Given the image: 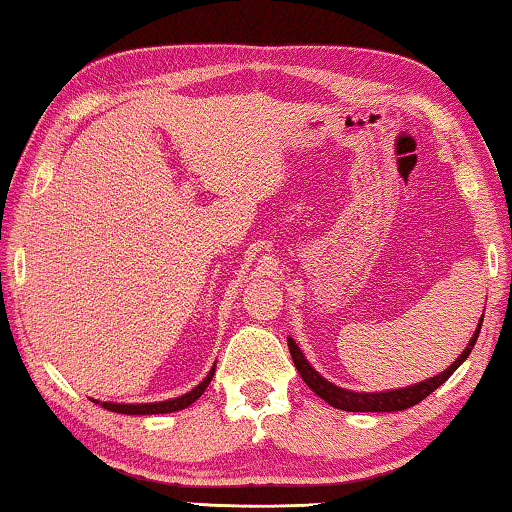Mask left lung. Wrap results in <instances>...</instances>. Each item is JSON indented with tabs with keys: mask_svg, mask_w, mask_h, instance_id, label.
<instances>
[{
	"mask_svg": "<svg viewBox=\"0 0 512 512\" xmlns=\"http://www.w3.org/2000/svg\"><path fill=\"white\" fill-rule=\"evenodd\" d=\"M481 323H483V316H481V321H478V328L474 332L472 342H469V346L465 348V351H462L460 358L453 362L444 373H440V376L428 378L419 385L394 389V392H380V394L348 392V389H342V387L328 383L326 378H321L319 373H316L310 367V362H307L305 355L300 353V348L296 346L294 339L289 337L287 344H289V351H291V360H294L300 378L305 380V385L310 387L316 396H321L323 401L330 403L332 408L346 410V412H396V410H408V408H412V405H417L419 401H424L428 394L435 392V389L444 383V380H449L451 373L467 360L469 353H472V348H474L476 339H478V332H481Z\"/></svg>",
	"mask_w": 512,
	"mask_h": 512,
	"instance_id": "8db88e82",
	"label": "left lung"
}]
</instances>
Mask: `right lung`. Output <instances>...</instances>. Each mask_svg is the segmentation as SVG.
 Wrapping results in <instances>:
<instances>
[{"label":"right lung","mask_w":512,"mask_h":512,"mask_svg":"<svg viewBox=\"0 0 512 512\" xmlns=\"http://www.w3.org/2000/svg\"><path fill=\"white\" fill-rule=\"evenodd\" d=\"M212 376H214V369L207 373V378L202 380L196 389H191V392L184 396H177V399L161 401V403H136V405L134 403H102V408L118 412V415H164V412L184 410V408H189L193 401L200 399L202 392L207 389V385L212 383Z\"/></svg>","instance_id":"add662e5"}]
</instances>
